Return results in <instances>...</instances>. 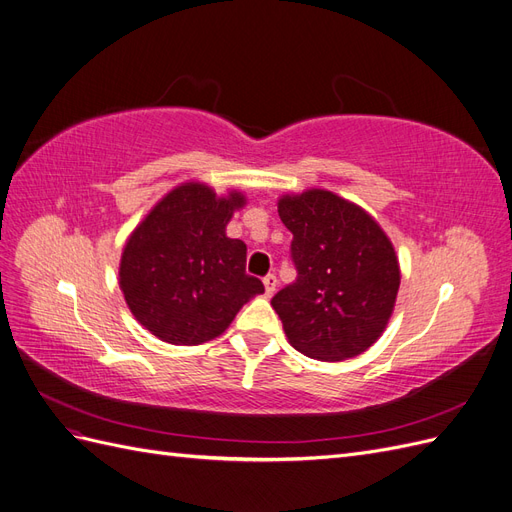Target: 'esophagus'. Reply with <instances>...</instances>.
I'll list each match as a JSON object with an SVG mask.
<instances>
[{
	"label": "esophagus",
	"instance_id": "1",
	"mask_svg": "<svg viewBox=\"0 0 512 512\" xmlns=\"http://www.w3.org/2000/svg\"><path fill=\"white\" fill-rule=\"evenodd\" d=\"M262 284H265L267 297H271V294H273V292H275V288H277V277H275L273 273H269V275H265V280H262Z\"/></svg>",
	"mask_w": 512,
	"mask_h": 512
}]
</instances>
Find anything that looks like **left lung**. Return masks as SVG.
Segmentation results:
<instances>
[{
  "label": "left lung",
  "mask_w": 512,
  "mask_h": 512,
  "mask_svg": "<svg viewBox=\"0 0 512 512\" xmlns=\"http://www.w3.org/2000/svg\"><path fill=\"white\" fill-rule=\"evenodd\" d=\"M292 232L297 280L271 305L294 350L318 361H344L382 335L399 290L389 237L361 207L333 192L309 190L277 203Z\"/></svg>",
  "instance_id": "1"
}]
</instances>
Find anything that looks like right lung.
<instances>
[{"instance_id": "1", "label": "right lung", "mask_w": 512, "mask_h": 512, "mask_svg": "<svg viewBox=\"0 0 512 512\" xmlns=\"http://www.w3.org/2000/svg\"><path fill=\"white\" fill-rule=\"evenodd\" d=\"M243 196L218 198L203 183L179 185L151 209L123 247L119 286L134 318L162 342L196 346L226 331L265 286L245 273L247 247L226 237Z\"/></svg>"}]
</instances>
